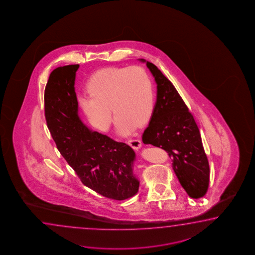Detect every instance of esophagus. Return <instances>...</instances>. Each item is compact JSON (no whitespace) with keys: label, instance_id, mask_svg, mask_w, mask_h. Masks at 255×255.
I'll use <instances>...</instances> for the list:
<instances>
[{"label":"esophagus","instance_id":"esophagus-1","mask_svg":"<svg viewBox=\"0 0 255 255\" xmlns=\"http://www.w3.org/2000/svg\"><path fill=\"white\" fill-rule=\"evenodd\" d=\"M128 144L133 148V149L137 150L139 149L141 147V141L139 139H136V138H129L128 140Z\"/></svg>","mask_w":255,"mask_h":255}]
</instances>
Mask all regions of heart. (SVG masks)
<instances>
[{
	"label": "heart",
	"instance_id": "obj_1",
	"mask_svg": "<svg viewBox=\"0 0 255 255\" xmlns=\"http://www.w3.org/2000/svg\"><path fill=\"white\" fill-rule=\"evenodd\" d=\"M89 95L80 96L79 102L90 124L107 131L117 118V130L127 135L145 125L154 110V89L149 75L139 66L110 67L90 77Z\"/></svg>",
	"mask_w": 255,
	"mask_h": 255
}]
</instances>
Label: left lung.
<instances>
[{
    "mask_svg": "<svg viewBox=\"0 0 255 255\" xmlns=\"http://www.w3.org/2000/svg\"><path fill=\"white\" fill-rule=\"evenodd\" d=\"M145 62L156 83V102L142 141L165 150L180 184L192 198L206 194L209 163L199 128L174 85L149 61Z\"/></svg>",
    "mask_w": 255,
    "mask_h": 255,
    "instance_id": "left-lung-1",
    "label": "left lung"
}]
</instances>
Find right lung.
Wrapping results in <instances>:
<instances>
[{"mask_svg":"<svg viewBox=\"0 0 255 255\" xmlns=\"http://www.w3.org/2000/svg\"><path fill=\"white\" fill-rule=\"evenodd\" d=\"M79 67H59L50 73L44 91L48 128L83 185L110 199H128L139 187L133 174L135 152L125 143L90 130L80 120L74 87Z\"/></svg>","mask_w":255,"mask_h":255,"instance_id":"1","label":"right lung"}]
</instances>
